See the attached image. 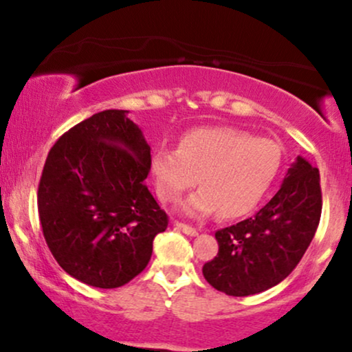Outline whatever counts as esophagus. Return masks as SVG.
<instances>
[{
	"instance_id": "34e87169",
	"label": "esophagus",
	"mask_w": 352,
	"mask_h": 352,
	"mask_svg": "<svg viewBox=\"0 0 352 352\" xmlns=\"http://www.w3.org/2000/svg\"><path fill=\"white\" fill-rule=\"evenodd\" d=\"M173 227L179 228L180 232H184L185 235H188V236H197V235H199V230L190 227V225L182 223V221H173Z\"/></svg>"
}]
</instances>
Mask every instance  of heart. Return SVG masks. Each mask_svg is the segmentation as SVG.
Segmentation results:
<instances>
[{"label": "heart", "mask_w": 352, "mask_h": 352, "mask_svg": "<svg viewBox=\"0 0 352 352\" xmlns=\"http://www.w3.org/2000/svg\"><path fill=\"white\" fill-rule=\"evenodd\" d=\"M281 167V147L233 127H200L180 139L179 148L152 153L151 173L157 195L177 201L199 177L201 187L180 204L187 217L220 212L241 217L260 204Z\"/></svg>", "instance_id": "obj_1"}]
</instances>
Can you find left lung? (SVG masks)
I'll return each mask as SVG.
<instances>
[{"label":"left lung","instance_id":"8db88e82","mask_svg":"<svg viewBox=\"0 0 352 352\" xmlns=\"http://www.w3.org/2000/svg\"><path fill=\"white\" fill-rule=\"evenodd\" d=\"M321 207L319 170L298 157L276 195L256 215L215 233L218 253L204 265L205 280L230 296L276 286L308 250Z\"/></svg>","mask_w":352,"mask_h":352}]
</instances>
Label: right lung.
Here are the masks:
<instances>
[{"label":"right lung","mask_w":352,"mask_h":352,"mask_svg":"<svg viewBox=\"0 0 352 352\" xmlns=\"http://www.w3.org/2000/svg\"><path fill=\"white\" fill-rule=\"evenodd\" d=\"M129 111L109 109L51 147L38 188L43 235L72 278L119 288L151 261L168 217L148 192L151 145Z\"/></svg>","instance_id":"1"}]
</instances>
